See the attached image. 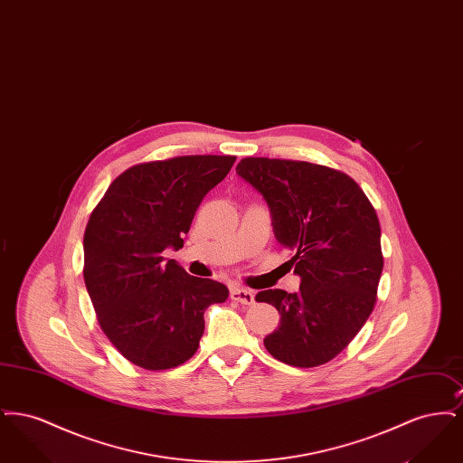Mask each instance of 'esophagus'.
Returning a JSON list of instances; mask_svg holds the SVG:
<instances>
[{
  "instance_id": "obj_1",
  "label": "esophagus",
  "mask_w": 463,
  "mask_h": 463,
  "mask_svg": "<svg viewBox=\"0 0 463 463\" xmlns=\"http://www.w3.org/2000/svg\"><path fill=\"white\" fill-rule=\"evenodd\" d=\"M231 298L236 300V302H240L242 306H251V304H255V295H253V291L244 289V288H232V289H231Z\"/></svg>"
}]
</instances>
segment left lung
Returning <instances> with one entry per match:
<instances>
[{
    "mask_svg": "<svg viewBox=\"0 0 463 463\" xmlns=\"http://www.w3.org/2000/svg\"><path fill=\"white\" fill-rule=\"evenodd\" d=\"M236 174L262 194L300 278L297 293L257 295L281 314L265 349L289 366L325 364L351 344L376 302L383 257L374 208L351 176L307 161L244 157Z\"/></svg>",
    "mask_w": 463,
    "mask_h": 463,
    "instance_id": "1",
    "label": "left lung"
}]
</instances>
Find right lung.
<instances>
[{"instance_id": "right-lung-1", "label": "right lung", "mask_w": 463, "mask_h": 463, "mask_svg": "<svg viewBox=\"0 0 463 463\" xmlns=\"http://www.w3.org/2000/svg\"><path fill=\"white\" fill-rule=\"evenodd\" d=\"M234 156H180L123 172L91 212L85 285L100 328L130 363L168 370L191 359L204 310L229 297L225 285L189 276L163 251L184 246L203 198Z\"/></svg>"}]
</instances>
